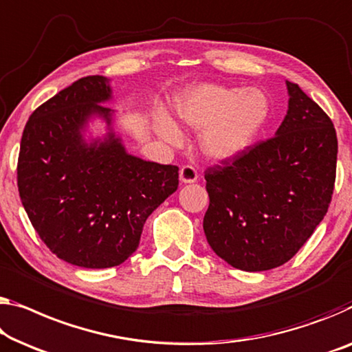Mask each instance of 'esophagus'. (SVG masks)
Here are the masks:
<instances>
[{"label": "esophagus", "mask_w": 352, "mask_h": 352, "mask_svg": "<svg viewBox=\"0 0 352 352\" xmlns=\"http://www.w3.org/2000/svg\"><path fill=\"white\" fill-rule=\"evenodd\" d=\"M197 177H199V174H197L196 167L191 164H185L180 169V180L183 183H194L197 180Z\"/></svg>", "instance_id": "esophagus-1"}]
</instances>
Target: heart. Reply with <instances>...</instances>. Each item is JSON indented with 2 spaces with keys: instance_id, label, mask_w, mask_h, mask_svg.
Instances as JSON below:
<instances>
[{
  "instance_id": "obj_1",
  "label": "heart",
  "mask_w": 352,
  "mask_h": 352,
  "mask_svg": "<svg viewBox=\"0 0 352 352\" xmlns=\"http://www.w3.org/2000/svg\"><path fill=\"white\" fill-rule=\"evenodd\" d=\"M183 122L194 129H206L202 145L208 156L230 161L253 145L256 135L269 117V99L261 90L202 85L186 91L177 104ZM160 133L169 142L180 134L167 118L160 120Z\"/></svg>"
}]
</instances>
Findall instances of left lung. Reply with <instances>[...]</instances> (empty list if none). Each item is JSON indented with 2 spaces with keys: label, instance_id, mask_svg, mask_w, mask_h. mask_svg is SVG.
<instances>
[{
  "label": "left lung",
  "instance_id": "obj_1",
  "mask_svg": "<svg viewBox=\"0 0 352 352\" xmlns=\"http://www.w3.org/2000/svg\"><path fill=\"white\" fill-rule=\"evenodd\" d=\"M276 135L206 170L207 242L229 265L262 272L289 261L326 217L337 175L332 120L297 83Z\"/></svg>",
  "mask_w": 352,
  "mask_h": 352
}]
</instances>
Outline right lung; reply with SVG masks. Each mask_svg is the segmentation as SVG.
I'll list each match as a JSON object with an SVG mask.
<instances>
[{"instance_id":"add662e5","label":"right lung","mask_w":352,"mask_h":352,"mask_svg":"<svg viewBox=\"0 0 352 352\" xmlns=\"http://www.w3.org/2000/svg\"><path fill=\"white\" fill-rule=\"evenodd\" d=\"M110 88L88 76L56 93L25 124L17 185L25 212L52 253L72 265L107 269L138 250L144 224L178 186V167L124 151L112 131L85 144L90 115L110 124Z\"/></svg>"}]
</instances>
